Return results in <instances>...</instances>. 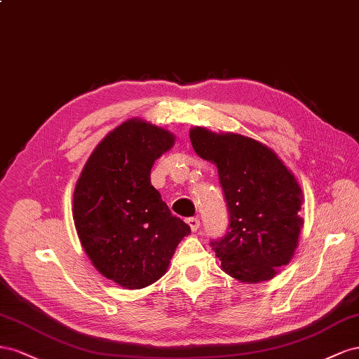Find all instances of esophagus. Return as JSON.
Segmentation results:
<instances>
[{
  "label": "esophagus",
  "instance_id": "34e87169",
  "mask_svg": "<svg viewBox=\"0 0 359 359\" xmlns=\"http://www.w3.org/2000/svg\"><path fill=\"white\" fill-rule=\"evenodd\" d=\"M187 222H188V225H189L192 231H197V230L200 229V219H198L197 217L188 218V219H187Z\"/></svg>",
  "mask_w": 359,
  "mask_h": 359
}]
</instances>
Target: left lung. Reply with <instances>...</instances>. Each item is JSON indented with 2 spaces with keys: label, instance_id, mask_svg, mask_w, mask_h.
<instances>
[{
  "label": "left lung",
  "instance_id": "left-lung-1",
  "mask_svg": "<svg viewBox=\"0 0 359 359\" xmlns=\"http://www.w3.org/2000/svg\"><path fill=\"white\" fill-rule=\"evenodd\" d=\"M198 156L218 167L229 229L210 242L222 269L242 283L271 280L298 247L302 191L293 174L262 142L238 134L189 132Z\"/></svg>",
  "mask_w": 359,
  "mask_h": 359
}]
</instances>
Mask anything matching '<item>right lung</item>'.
Listing matches in <instances>:
<instances>
[{"mask_svg": "<svg viewBox=\"0 0 359 359\" xmlns=\"http://www.w3.org/2000/svg\"><path fill=\"white\" fill-rule=\"evenodd\" d=\"M172 144L168 130L128 120L99 142L78 179L74 221L79 241L95 268L121 287L158 281L191 233L150 182L153 163Z\"/></svg>", "mask_w": 359, "mask_h": 359, "instance_id": "add662e5", "label": "right lung"}]
</instances>
